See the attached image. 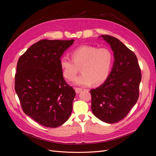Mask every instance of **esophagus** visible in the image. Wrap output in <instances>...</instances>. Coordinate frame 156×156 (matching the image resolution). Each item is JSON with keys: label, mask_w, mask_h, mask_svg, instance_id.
Listing matches in <instances>:
<instances>
[{"label": "esophagus", "mask_w": 156, "mask_h": 156, "mask_svg": "<svg viewBox=\"0 0 156 156\" xmlns=\"http://www.w3.org/2000/svg\"><path fill=\"white\" fill-rule=\"evenodd\" d=\"M75 92H76V93H79V92H81L82 90H83V89L82 88H75Z\"/></svg>", "instance_id": "1"}]
</instances>
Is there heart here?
<instances>
[{
  "label": "heart",
  "instance_id": "b5f03b06",
  "mask_svg": "<svg viewBox=\"0 0 156 156\" xmlns=\"http://www.w3.org/2000/svg\"><path fill=\"white\" fill-rule=\"evenodd\" d=\"M72 60L66 56L60 60L64 78L72 81L81 68V75L75 79L76 85L88 87L92 83L98 85L104 82L109 75L112 55L107 48L83 45L72 52Z\"/></svg>",
  "mask_w": 156,
  "mask_h": 156
}]
</instances>
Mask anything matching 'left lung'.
<instances>
[{"label":"left lung","instance_id":"left-lung-1","mask_svg":"<svg viewBox=\"0 0 156 156\" xmlns=\"http://www.w3.org/2000/svg\"><path fill=\"white\" fill-rule=\"evenodd\" d=\"M111 46L115 61L107 79L101 86L90 90L94 115L108 124L122 120L137 101L141 72L137 58L119 39L101 35Z\"/></svg>","mask_w":156,"mask_h":156}]
</instances>
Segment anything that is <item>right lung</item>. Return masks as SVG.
Segmentation results:
<instances>
[{
	"label": "right lung",
	"instance_id": "add662e5",
	"mask_svg": "<svg viewBox=\"0 0 156 156\" xmlns=\"http://www.w3.org/2000/svg\"><path fill=\"white\" fill-rule=\"evenodd\" d=\"M73 43L42 40L19 58L16 92L25 114L44 126L57 127L72 113L75 92L65 81L60 60Z\"/></svg>",
	"mask_w": 156,
	"mask_h": 156
}]
</instances>
